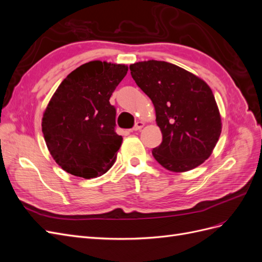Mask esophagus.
<instances>
[{
  "label": "esophagus",
  "mask_w": 262,
  "mask_h": 262,
  "mask_svg": "<svg viewBox=\"0 0 262 262\" xmlns=\"http://www.w3.org/2000/svg\"><path fill=\"white\" fill-rule=\"evenodd\" d=\"M143 126H144V122H142V121H138L136 124H134V126H133L132 131H139V130H141L142 128H143Z\"/></svg>",
  "instance_id": "34e87169"
}]
</instances>
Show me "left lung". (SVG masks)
Masks as SVG:
<instances>
[{
    "label": "left lung",
    "instance_id": "1",
    "mask_svg": "<svg viewBox=\"0 0 262 262\" xmlns=\"http://www.w3.org/2000/svg\"><path fill=\"white\" fill-rule=\"evenodd\" d=\"M137 85L152 100L156 123L163 134L153 148L166 169L191 170L208 160L222 131L214 95L201 78L165 61L149 60L130 66Z\"/></svg>",
    "mask_w": 262,
    "mask_h": 262
}]
</instances>
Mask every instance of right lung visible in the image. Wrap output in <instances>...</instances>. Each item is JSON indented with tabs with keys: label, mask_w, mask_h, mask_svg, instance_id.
Here are the masks:
<instances>
[{
	"label": "right lung",
	"mask_w": 262,
	"mask_h": 262,
	"mask_svg": "<svg viewBox=\"0 0 262 262\" xmlns=\"http://www.w3.org/2000/svg\"><path fill=\"white\" fill-rule=\"evenodd\" d=\"M126 72L124 64L91 61L71 72L50 99L43 138L55 163L71 175L95 178L114 165L122 137L109 99Z\"/></svg>",
	"instance_id": "obj_1"
}]
</instances>
